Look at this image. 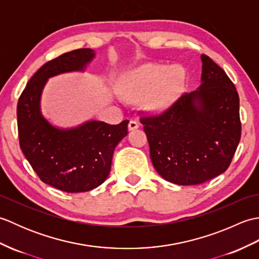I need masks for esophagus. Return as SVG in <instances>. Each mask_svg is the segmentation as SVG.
<instances>
[{"instance_id":"obj_1","label":"esophagus","mask_w":259,"mask_h":259,"mask_svg":"<svg viewBox=\"0 0 259 259\" xmlns=\"http://www.w3.org/2000/svg\"><path fill=\"white\" fill-rule=\"evenodd\" d=\"M137 128H139V123H138V121H136V120H130V122H129V124H128V129H129L130 131H133V130L137 129Z\"/></svg>"}]
</instances>
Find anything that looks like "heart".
<instances>
[{"label": "heart", "instance_id": "1", "mask_svg": "<svg viewBox=\"0 0 259 259\" xmlns=\"http://www.w3.org/2000/svg\"><path fill=\"white\" fill-rule=\"evenodd\" d=\"M184 81L185 72L180 67H146L124 76L121 92L131 101L147 98L148 106L152 110H160L179 91Z\"/></svg>", "mask_w": 259, "mask_h": 259}]
</instances>
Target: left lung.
<instances>
[{
    "label": "left lung",
    "mask_w": 259,
    "mask_h": 259,
    "mask_svg": "<svg viewBox=\"0 0 259 259\" xmlns=\"http://www.w3.org/2000/svg\"><path fill=\"white\" fill-rule=\"evenodd\" d=\"M201 62L196 91L184 93L161 114L140 119L153 167L176 185H199L226 171L240 140L235 84L210 58L202 54Z\"/></svg>",
    "instance_id": "obj_1"
}]
</instances>
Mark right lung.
Instances as JSON below:
<instances>
[{"label": "right lung", "mask_w": 259, "mask_h": 259, "mask_svg": "<svg viewBox=\"0 0 259 259\" xmlns=\"http://www.w3.org/2000/svg\"><path fill=\"white\" fill-rule=\"evenodd\" d=\"M95 57L91 49H78L43 64L27 82L16 109L22 152L43 183L65 192L89 191L103 184L114 148L128 135L129 120L119 124L91 120L60 129L41 113V95L48 79L83 71Z\"/></svg>", "instance_id": "1"}]
</instances>
